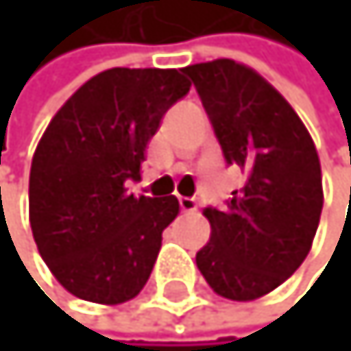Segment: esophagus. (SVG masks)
<instances>
[{
    "mask_svg": "<svg viewBox=\"0 0 351 351\" xmlns=\"http://www.w3.org/2000/svg\"><path fill=\"white\" fill-rule=\"evenodd\" d=\"M180 208H182L184 213H195L197 202H195L193 197H180Z\"/></svg>",
    "mask_w": 351,
    "mask_h": 351,
    "instance_id": "1",
    "label": "esophagus"
}]
</instances>
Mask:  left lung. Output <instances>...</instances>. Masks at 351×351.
I'll use <instances>...</instances> for the list:
<instances>
[{
    "instance_id": "8db88e82",
    "label": "left lung",
    "mask_w": 351,
    "mask_h": 351,
    "mask_svg": "<svg viewBox=\"0 0 351 351\" xmlns=\"http://www.w3.org/2000/svg\"><path fill=\"white\" fill-rule=\"evenodd\" d=\"M226 162L246 171L226 208H204L210 239L195 264L215 295L255 301L279 288L312 248L323 182L310 132L264 76L233 59L186 65Z\"/></svg>"
}]
</instances>
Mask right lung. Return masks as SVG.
Listing matches in <instances>:
<instances>
[{
	"label": "right lung",
	"instance_id": "obj_1",
	"mask_svg": "<svg viewBox=\"0 0 351 351\" xmlns=\"http://www.w3.org/2000/svg\"><path fill=\"white\" fill-rule=\"evenodd\" d=\"M189 87L176 68H112L45 127L30 167V228L70 295L118 306L145 288L180 204L176 195L136 197L127 180L141 178L149 141Z\"/></svg>",
	"mask_w": 351,
	"mask_h": 351
}]
</instances>
